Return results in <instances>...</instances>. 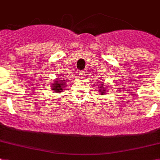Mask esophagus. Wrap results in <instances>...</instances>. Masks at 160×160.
Here are the masks:
<instances>
[{
    "label": "esophagus",
    "instance_id": "obj_1",
    "mask_svg": "<svg viewBox=\"0 0 160 160\" xmlns=\"http://www.w3.org/2000/svg\"><path fill=\"white\" fill-rule=\"evenodd\" d=\"M85 72H84V71H81V72H80V78H84V76H85Z\"/></svg>",
    "mask_w": 160,
    "mask_h": 160
}]
</instances>
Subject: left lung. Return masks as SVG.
I'll use <instances>...</instances> for the list:
<instances>
[{"instance_id": "obj_1", "label": "left lung", "mask_w": 160, "mask_h": 160, "mask_svg": "<svg viewBox=\"0 0 160 160\" xmlns=\"http://www.w3.org/2000/svg\"><path fill=\"white\" fill-rule=\"evenodd\" d=\"M98 91L100 92V93H104L105 94V93H107L108 89H105L102 84H100V86L98 87Z\"/></svg>"}]
</instances>
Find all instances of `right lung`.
<instances>
[{"label":"right lung","instance_id":"add662e5","mask_svg":"<svg viewBox=\"0 0 160 160\" xmlns=\"http://www.w3.org/2000/svg\"><path fill=\"white\" fill-rule=\"evenodd\" d=\"M67 84V80L65 79H58L55 80V82L52 84V90L56 93H61L62 90H64L65 87Z\"/></svg>","mask_w":160,"mask_h":160}]
</instances>
